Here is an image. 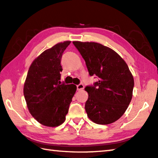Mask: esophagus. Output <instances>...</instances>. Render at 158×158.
Instances as JSON below:
<instances>
[{
  "instance_id": "esophagus-1",
  "label": "esophagus",
  "mask_w": 158,
  "mask_h": 158,
  "mask_svg": "<svg viewBox=\"0 0 158 158\" xmlns=\"http://www.w3.org/2000/svg\"><path fill=\"white\" fill-rule=\"evenodd\" d=\"M84 85L83 84H80L78 85H77V90H82L84 89Z\"/></svg>"
}]
</instances>
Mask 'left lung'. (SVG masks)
Wrapping results in <instances>:
<instances>
[{
    "mask_svg": "<svg viewBox=\"0 0 158 158\" xmlns=\"http://www.w3.org/2000/svg\"><path fill=\"white\" fill-rule=\"evenodd\" d=\"M83 58L90 76L99 81L86 86L85 109L98 124L107 125L121 117L131 101L134 86L131 72L125 60L113 49L96 42H73Z\"/></svg>",
    "mask_w": 158,
    "mask_h": 158,
    "instance_id": "obj_1",
    "label": "left lung"
}]
</instances>
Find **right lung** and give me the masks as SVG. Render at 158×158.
<instances>
[{"label": "right lung", "instance_id": "1", "mask_svg": "<svg viewBox=\"0 0 158 158\" xmlns=\"http://www.w3.org/2000/svg\"><path fill=\"white\" fill-rule=\"evenodd\" d=\"M71 41L58 43L33 60L27 75L23 93L28 110L39 123L56 127L65 120L76 93L73 84H60V59Z\"/></svg>", "mask_w": 158, "mask_h": 158}]
</instances>
